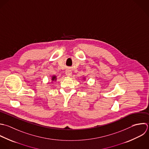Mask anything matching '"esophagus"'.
Listing matches in <instances>:
<instances>
[{"instance_id": "1", "label": "esophagus", "mask_w": 149, "mask_h": 149, "mask_svg": "<svg viewBox=\"0 0 149 149\" xmlns=\"http://www.w3.org/2000/svg\"><path fill=\"white\" fill-rule=\"evenodd\" d=\"M65 74H66L67 76H68V77L71 76V74H72V71H71V70H70V69L66 70V71H65Z\"/></svg>"}]
</instances>
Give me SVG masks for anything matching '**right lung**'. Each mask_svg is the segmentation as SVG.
Instances as JSON below:
<instances>
[{
	"mask_svg": "<svg viewBox=\"0 0 149 149\" xmlns=\"http://www.w3.org/2000/svg\"><path fill=\"white\" fill-rule=\"evenodd\" d=\"M57 79H56V77L55 75H53L52 77V81H56Z\"/></svg>",
	"mask_w": 149,
	"mask_h": 149,
	"instance_id": "1",
	"label": "right lung"
}]
</instances>
